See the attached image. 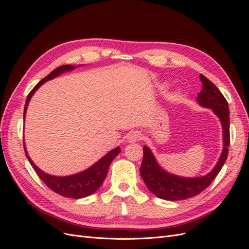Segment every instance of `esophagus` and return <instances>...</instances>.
Returning a JSON list of instances; mask_svg holds the SVG:
<instances>
[{"instance_id":"esophagus-1","label":"esophagus","mask_w":249,"mask_h":249,"mask_svg":"<svg viewBox=\"0 0 249 249\" xmlns=\"http://www.w3.org/2000/svg\"><path fill=\"white\" fill-rule=\"evenodd\" d=\"M126 138H127V141L135 142V141H137V140L140 139V134L138 132H136V131H132V132H130L129 134H127V137Z\"/></svg>"}]
</instances>
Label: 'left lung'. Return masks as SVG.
Wrapping results in <instances>:
<instances>
[{"instance_id": "obj_1", "label": "left lung", "mask_w": 249, "mask_h": 249, "mask_svg": "<svg viewBox=\"0 0 249 249\" xmlns=\"http://www.w3.org/2000/svg\"><path fill=\"white\" fill-rule=\"evenodd\" d=\"M202 89L198 93L197 102L203 107L213 109L219 117L223 127V150L215 168L209 175L202 178H179L164 171L150 152L144 145L143 160L140 167V175L148 189L158 197L166 200H180L196 196L213 182L227 161L230 147V110L228 101L212 82L202 74H199Z\"/></svg>"}]
</instances>
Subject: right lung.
<instances>
[{"mask_svg": "<svg viewBox=\"0 0 249 249\" xmlns=\"http://www.w3.org/2000/svg\"><path fill=\"white\" fill-rule=\"evenodd\" d=\"M71 70H73L72 65L59 66L56 70L50 72L46 78H43L40 82L37 83L36 86L28 94L26 104H25V109H24V117L26 115L29 101L31 99V96L34 94L36 90L38 89L44 82H47L48 80H51V79H54L55 77L58 76V74L67 71H71ZM25 153L30 164L32 165L37 175H38L40 179L50 188L51 190L60 195H62L64 197L82 198V197H86V196H89V195H91L101 187L104 179L106 178L108 169L112 160L120 153V148L116 147L113 150H111V152H109L104 158H102L99 162H96L93 166L88 168L85 171L78 173V175H73L70 177H61V178L50 176L41 171L31 161V159H30V157L26 152V147H25Z\"/></svg>", "mask_w": 249, "mask_h": 249, "instance_id": "obj_1", "label": "right lung"}]
</instances>
